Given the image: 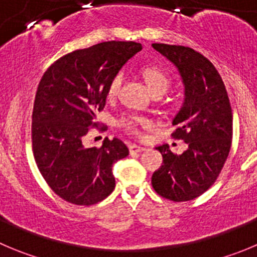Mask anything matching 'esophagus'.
Returning <instances> with one entry per match:
<instances>
[{
	"label": "esophagus",
	"mask_w": 257,
	"mask_h": 257,
	"mask_svg": "<svg viewBox=\"0 0 257 257\" xmlns=\"http://www.w3.org/2000/svg\"><path fill=\"white\" fill-rule=\"evenodd\" d=\"M143 151H146V147H142V146L132 145L131 147H129V152H131V155H134V153H142Z\"/></svg>",
	"instance_id": "34e87169"
}]
</instances>
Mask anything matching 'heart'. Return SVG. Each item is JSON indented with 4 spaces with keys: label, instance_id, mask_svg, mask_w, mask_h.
<instances>
[{
    "label": "heart",
    "instance_id": "1",
    "mask_svg": "<svg viewBox=\"0 0 257 257\" xmlns=\"http://www.w3.org/2000/svg\"><path fill=\"white\" fill-rule=\"evenodd\" d=\"M143 77H145L146 82H147L148 87L151 88L153 93L155 92H166L167 88L171 85V80L170 77L162 71L161 68H158L156 66H148L142 71ZM124 81V72L119 71L111 77L109 81V85L106 88V96L107 99H114L115 96L120 91L121 85ZM119 125L124 128L125 131L131 132V133L140 136L141 129L145 126L152 125V121L145 116H136V115H124L119 120Z\"/></svg>",
    "mask_w": 257,
    "mask_h": 257
}]
</instances>
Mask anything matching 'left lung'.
I'll return each instance as SVG.
<instances>
[{
	"mask_svg": "<svg viewBox=\"0 0 257 257\" xmlns=\"http://www.w3.org/2000/svg\"><path fill=\"white\" fill-rule=\"evenodd\" d=\"M152 47L170 59L183 77L185 102L172 121L177 128L171 136L188 145L181 155L167 145L157 147L164 161L153 172L152 186L169 200H193L215 183L228 157L233 136L228 93L212 62L199 52L161 43Z\"/></svg>",
	"mask_w": 257,
	"mask_h": 257,
	"instance_id": "left-lung-1",
	"label": "left lung"
}]
</instances>
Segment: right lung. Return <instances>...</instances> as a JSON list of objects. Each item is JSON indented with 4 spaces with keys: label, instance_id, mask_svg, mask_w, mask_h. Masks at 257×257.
<instances>
[{
    "label": "right lung",
    "instance_id": "1",
    "mask_svg": "<svg viewBox=\"0 0 257 257\" xmlns=\"http://www.w3.org/2000/svg\"><path fill=\"white\" fill-rule=\"evenodd\" d=\"M140 43L104 42L57 59L43 74L31 115L33 153L40 174L59 198L93 205L115 188L112 165L129 155L123 141L105 138L101 147L83 146V137L99 126L96 114L106 102L109 81Z\"/></svg>",
    "mask_w": 257,
    "mask_h": 257
}]
</instances>
